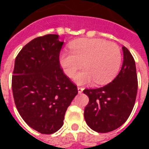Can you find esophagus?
<instances>
[{
	"mask_svg": "<svg viewBox=\"0 0 149 149\" xmlns=\"http://www.w3.org/2000/svg\"><path fill=\"white\" fill-rule=\"evenodd\" d=\"M77 90H78V93H81L83 92V90H84V88H81V87H78Z\"/></svg>",
	"mask_w": 149,
	"mask_h": 149,
	"instance_id": "34e87169",
	"label": "esophagus"
}]
</instances>
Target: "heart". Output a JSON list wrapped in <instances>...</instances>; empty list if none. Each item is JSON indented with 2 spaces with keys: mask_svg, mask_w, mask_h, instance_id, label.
Wrapping results in <instances>:
<instances>
[{
  "mask_svg": "<svg viewBox=\"0 0 149 149\" xmlns=\"http://www.w3.org/2000/svg\"><path fill=\"white\" fill-rule=\"evenodd\" d=\"M70 52L64 51L59 56V63L68 77H73L82 64L84 69L75 77L79 85L93 82L109 83L118 73L122 56L119 46L97 38H83L72 41Z\"/></svg>",
  "mask_w": 149,
  "mask_h": 149,
  "instance_id": "obj_1",
  "label": "heart"
}]
</instances>
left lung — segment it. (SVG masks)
Instances as JSON below:
<instances>
[{
    "mask_svg": "<svg viewBox=\"0 0 149 149\" xmlns=\"http://www.w3.org/2000/svg\"><path fill=\"white\" fill-rule=\"evenodd\" d=\"M122 50L123 65L115 79L103 87L83 91L89 98L84 120L97 132H109L120 127L134 107L138 86L136 64L128 49L123 46Z\"/></svg>",
    "mask_w": 149,
    "mask_h": 149,
    "instance_id": "left-lung-1",
    "label": "left lung"
}]
</instances>
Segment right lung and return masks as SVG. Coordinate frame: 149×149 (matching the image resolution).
Here are the masks:
<instances>
[{
	"instance_id": "add662e5",
	"label": "right lung",
	"mask_w": 149,
	"mask_h": 149,
	"mask_svg": "<svg viewBox=\"0 0 149 149\" xmlns=\"http://www.w3.org/2000/svg\"><path fill=\"white\" fill-rule=\"evenodd\" d=\"M63 43L56 34L37 37L15 60L12 78L15 104L25 123L42 134L61 128L65 112L78 93L59 63Z\"/></svg>"
}]
</instances>
